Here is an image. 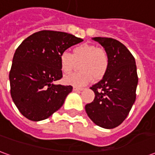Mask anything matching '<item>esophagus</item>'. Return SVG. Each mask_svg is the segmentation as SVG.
Wrapping results in <instances>:
<instances>
[{"instance_id":"34e87169","label":"esophagus","mask_w":155,"mask_h":155,"mask_svg":"<svg viewBox=\"0 0 155 155\" xmlns=\"http://www.w3.org/2000/svg\"><path fill=\"white\" fill-rule=\"evenodd\" d=\"M84 90L83 88H78V87H73V91H76V92H80V91H82Z\"/></svg>"}]
</instances>
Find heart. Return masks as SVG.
Here are the masks:
<instances>
[{
	"label": "heart",
	"mask_w": 155,
	"mask_h": 155,
	"mask_svg": "<svg viewBox=\"0 0 155 155\" xmlns=\"http://www.w3.org/2000/svg\"><path fill=\"white\" fill-rule=\"evenodd\" d=\"M60 68L64 74L71 73L74 63L81 62V72L64 76L63 81L67 85L82 87L91 83L94 78L100 80L109 69L110 60L107 52L94 45L82 44L73 49L72 54L63 52L60 55Z\"/></svg>",
	"instance_id": "heart-1"
}]
</instances>
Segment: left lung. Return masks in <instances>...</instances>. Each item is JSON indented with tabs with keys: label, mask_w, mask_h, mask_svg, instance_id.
Segmentation results:
<instances>
[{
	"label": "left lung",
	"mask_w": 155,
	"mask_h": 155,
	"mask_svg": "<svg viewBox=\"0 0 155 155\" xmlns=\"http://www.w3.org/2000/svg\"><path fill=\"white\" fill-rule=\"evenodd\" d=\"M104 48L110 60L106 74L91 89L94 101L85 111L96 125L114 129L126 119L136 98L138 75L135 60L126 46L117 40L94 37Z\"/></svg>",
	"instance_id": "8db88e82"
}]
</instances>
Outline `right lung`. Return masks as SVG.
I'll use <instances>...</instances> for the list:
<instances>
[{"instance_id":"add662e5","label":"right lung","mask_w":155,"mask_h":155,"mask_svg":"<svg viewBox=\"0 0 155 155\" xmlns=\"http://www.w3.org/2000/svg\"><path fill=\"white\" fill-rule=\"evenodd\" d=\"M81 41L65 32L41 31L19 45L9 79L13 102L25 118L32 121L45 120L63 105L73 88L53 83L62 78L60 55Z\"/></svg>"}]
</instances>
